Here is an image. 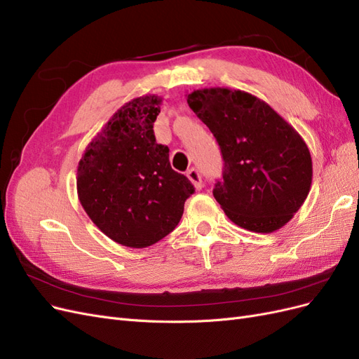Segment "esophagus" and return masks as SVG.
Listing matches in <instances>:
<instances>
[{"mask_svg":"<svg viewBox=\"0 0 359 359\" xmlns=\"http://www.w3.org/2000/svg\"><path fill=\"white\" fill-rule=\"evenodd\" d=\"M187 177H189V180L194 184V187H196V190H201V189L203 187L202 177H201V173H199L198 169H190V170L187 172Z\"/></svg>","mask_w":359,"mask_h":359,"instance_id":"34e87169","label":"esophagus"}]
</instances>
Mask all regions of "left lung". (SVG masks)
Instances as JSON below:
<instances>
[{
	"label": "left lung",
	"instance_id": "obj_1",
	"mask_svg": "<svg viewBox=\"0 0 359 359\" xmlns=\"http://www.w3.org/2000/svg\"><path fill=\"white\" fill-rule=\"evenodd\" d=\"M223 156V180L212 194L229 220L269 233L307 199L313 165L307 144L273 107L241 90L202 88L187 95Z\"/></svg>",
	"mask_w": 359,
	"mask_h": 359
}]
</instances>
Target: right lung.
<instances>
[{
    "label": "right lung",
    "mask_w": 359,
    "mask_h": 359,
    "mask_svg": "<svg viewBox=\"0 0 359 359\" xmlns=\"http://www.w3.org/2000/svg\"><path fill=\"white\" fill-rule=\"evenodd\" d=\"M158 95L126 103L91 140L78 166V198L112 241L145 248L180 223L194 187L170 168L169 148L156 142Z\"/></svg>",
    "instance_id": "1"
}]
</instances>
